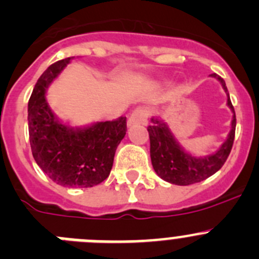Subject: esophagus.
I'll return each mask as SVG.
<instances>
[{"label":"esophagus","instance_id":"esophagus-1","mask_svg":"<svg viewBox=\"0 0 259 259\" xmlns=\"http://www.w3.org/2000/svg\"><path fill=\"white\" fill-rule=\"evenodd\" d=\"M148 118V110L146 107H138L132 112V115L127 118V126H134V125L146 124Z\"/></svg>","mask_w":259,"mask_h":259}]
</instances>
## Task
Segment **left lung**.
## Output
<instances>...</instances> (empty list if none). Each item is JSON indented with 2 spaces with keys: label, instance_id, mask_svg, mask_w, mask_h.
Wrapping results in <instances>:
<instances>
[{
  "label": "left lung",
  "instance_id": "8db88e82",
  "mask_svg": "<svg viewBox=\"0 0 259 259\" xmlns=\"http://www.w3.org/2000/svg\"><path fill=\"white\" fill-rule=\"evenodd\" d=\"M228 92L225 80L216 74H212ZM229 94V93H228ZM228 106L233 110L234 117L231 121V132L221 148L216 153L204 158L190 156L179 146L167 125L157 117H152V124L147 127L151 142V161L154 171L161 179L175 185H190L206 180L213 175L226 162L235 138L236 117L234 106L228 98Z\"/></svg>",
  "mask_w": 259,
  "mask_h": 259
}]
</instances>
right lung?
<instances>
[{
	"label": "right lung",
	"mask_w": 259,
	"mask_h": 259,
	"mask_svg": "<svg viewBox=\"0 0 259 259\" xmlns=\"http://www.w3.org/2000/svg\"><path fill=\"white\" fill-rule=\"evenodd\" d=\"M72 57L51 65L38 79L28 103L31 153L43 172L56 184L92 188L108 178L115 152L126 134V117L74 129L55 117L46 89Z\"/></svg>",
	"instance_id": "1"
}]
</instances>
